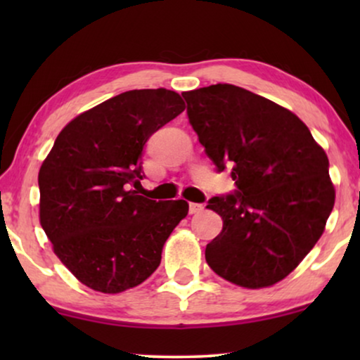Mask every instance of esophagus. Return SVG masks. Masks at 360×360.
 I'll list each match as a JSON object with an SVG mask.
<instances>
[{
    "label": "esophagus",
    "instance_id": "34e87169",
    "mask_svg": "<svg viewBox=\"0 0 360 360\" xmlns=\"http://www.w3.org/2000/svg\"><path fill=\"white\" fill-rule=\"evenodd\" d=\"M203 208H205L203 203H190V205H188V211H190L191 214L201 213V211H203Z\"/></svg>",
    "mask_w": 360,
    "mask_h": 360
}]
</instances>
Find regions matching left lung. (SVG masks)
Masks as SVG:
<instances>
[{
	"instance_id": "8db88e82",
	"label": "left lung",
	"mask_w": 360,
	"mask_h": 360,
	"mask_svg": "<svg viewBox=\"0 0 360 360\" xmlns=\"http://www.w3.org/2000/svg\"><path fill=\"white\" fill-rule=\"evenodd\" d=\"M181 96L206 155L236 185L206 206L223 218L206 262L240 287H270L321 238L334 206L328 155L298 116L244 88L218 83Z\"/></svg>"
}]
</instances>
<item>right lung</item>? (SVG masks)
Masks as SVG:
<instances>
[{
  "label": "right lung",
  "mask_w": 360,
  "mask_h": 360,
  "mask_svg": "<svg viewBox=\"0 0 360 360\" xmlns=\"http://www.w3.org/2000/svg\"><path fill=\"white\" fill-rule=\"evenodd\" d=\"M185 110L179 93L131 90L77 116L39 172L41 224L53 252L83 285L120 293L160 265L185 200L137 195L149 137Z\"/></svg>",
  "instance_id": "add662e5"
}]
</instances>
